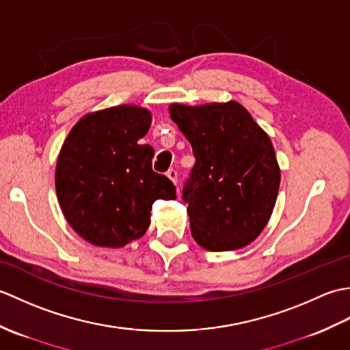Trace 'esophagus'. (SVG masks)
I'll return each instance as SVG.
<instances>
[{
    "instance_id": "esophagus-1",
    "label": "esophagus",
    "mask_w": 350,
    "mask_h": 350,
    "mask_svg": "<svg viewBox=\"0 0 350 350\" xmlns=\"http://www.w3.org/2000/svg\"><path fill=\"white\" fill-rule=\"evenodd\" d=\"M167 177H168V179H170L171 182L177 183V171H176L174 168H171V170L167 171Z\"/></svg>"
}]
</instances>
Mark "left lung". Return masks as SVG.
Returning <instances> with one entry per match:
<instances>
[{"mask_svg": "<svg viewBox=\"0 0 350 350\" xmlns=\"http://www.w3.org/2000/svg\"><path fill=\"white\" fill-rule=\"evenodd\" d=\"M170 116L196 156L183 188L192 237L209 251L247 247L267 224L278 196L280 167L269 137L234 100L171 103Z\"/></svg>", "mask_w": 350, "mask_h": 350, "instance_id": "left-lung-1", "label": "left lung"}]
</instances>
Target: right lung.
Returning a JSON list of instances; mask_svg holds the SVG:
<instances>
[{
  "label": "right lung",
  "mask_w": 350,
  "mask_h": 350,
  "mask_svg": "<svg viewBox=\"0 0 350 350\" xmlns=\"http://www.w3.org/2000/svg\"><path fill=\"white\" fill-rule=\"evenodd\" d=\"M150 111L118 105L84 116L58 154L55 189L70 227L93 245L120 248L143 236L158 198L174 200L167 176L152 170L153 148L138 141Z\"/></svg>",
  "instance_id": "add662e5"
}]
</instances>
